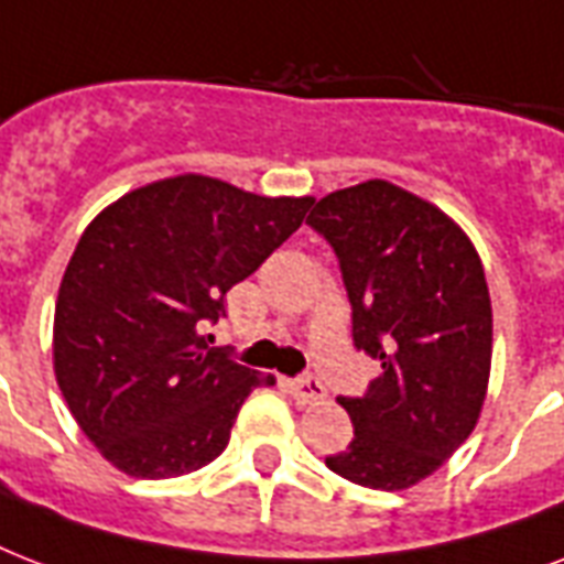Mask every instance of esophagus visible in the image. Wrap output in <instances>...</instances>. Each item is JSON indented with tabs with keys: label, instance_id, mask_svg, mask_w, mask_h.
I'll use <instances>...</instances> for the list:
<instances>
[{
	"label": "esophagus",
	"instance_id": "obj_1",
	"mask_svg": "<svg viewBox=\"0 0 564 564\" xmlns=\"http://www.w3.org/2000/svg\"><path fill=\"white\" fill-rule=\"evenodd\" d=\"M290 392L292 398H299L301 403H316V401H325V383L313 375H304L299 380H290Z\"/></svg>",
	"mask_w": 564,
	"mask_h": 564
}]
</instances>
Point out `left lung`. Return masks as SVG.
<instances>
[{
    "label": "left lung",
    "instance_id": "left-lung-1",
    "mask_svg": "<svg viewBox=\"0 0 564 564\" xmlns=\"http://www.w3.org/2000/svg\"><path fill=\"white\" fill-rule=\"evenodd\" d=\"M307 225L339 257L354 345L383 375L339 398L351 445L325 463L345 480L401 491L471 436L491 369V301L477 248L436 204L366 181L325 195Z\"/></svg>",
    "mask_w": 564,
    "mask_h": 564
}]
</instances>
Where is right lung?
<instances>
[{
    "label": "right lung",
    "instance_id": "right-lung-1",
    "mask_svg": "<svg viewBox=\"0 0 564 564\" xmlns=\"http://www.w3.org/2000/svg\"><path fill=\"white\" fill-rule=\"evenodd\" d=\"M310 204L178 175L131 189L87 225L57 292L52 354L73 419L119 471H198L225 451L251 389L274 383L207 348L204 330Z\"/></svg>",
    "mask_w": 564,
    "mask_h": 564
}]
</instances>
